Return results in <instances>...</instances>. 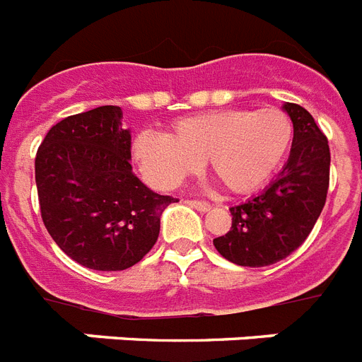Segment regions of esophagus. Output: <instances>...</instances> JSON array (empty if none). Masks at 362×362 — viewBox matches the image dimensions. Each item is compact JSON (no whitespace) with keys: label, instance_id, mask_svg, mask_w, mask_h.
Here are the masks:
<instances>
[{"label":"esophagus","instance_id":"obj_1","mask_svg":"<svg viewBox=\"0 0 362 362\" xmlns=\"http://www.w3.org/2000/svg\"><path fill=\"white\" fill-rule=\"evenodd\" d=\"M187 204H189L190 207H194L196 211H202V213H205V211L211 209V204H207V202H202V199H187Z\"/></svg>","mask_w":362,"mask_h":362}]
</instances>
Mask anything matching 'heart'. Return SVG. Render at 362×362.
Wrapping results in <instances>:
<instances>
[{"instance_id": "heart-1", "label": "heart", "mask_w": 362, "mask_h": 362, "mask_svg": "<svg viewBox=\"0 0 362 362\" xmlns=\"http://www.w3.org/2000/svg\"><path fill=\"white\" fill-rule=\"evenodd\" d=\"M293 123L280 108L211 110L175 119L168 134L141 131L132 155L144 177L172 189L207 158L213 177L231 194H250L269 183L293 144Z\"/></svg>"}]
</instances>
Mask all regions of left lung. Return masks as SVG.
I'll use <instances>...</instances> for the list:
<instances>
[{"label":"left lung","mask_w":362,"mask_h":362,"mask_svg":"<svg viewBox=\"0 0 362 362\" xmlns=\"http://www.w3.org/2000/svg\"><path fill=\"white\" fill-rule=\"evenodd\" d=\"M284 110L296 129L288 163L263 192L230 207V231L213 239L221 256L243 267L273 265L297 250L327 199V138L303 106L286 103Z\"/></svg>","instance_id":"obj_1"}]
</instances>
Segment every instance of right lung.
I'll return each instance as SVG.
<instances>
[{
	"instance_id": "1",
	"label": "right lung",
	"mask_w": 362,
	"mask_h": 362,
	"mask_svg": "<svg viewBox=\"0 0 362 362\" xmlns=\"http://www.w3.org/2000/svg\"><path fill=\"white\" fill-rule=\"evenodd\" d=\"M119 106H99L52 127L35 157L40 216L57 247L95 271L140 262L177 202L147 189L131 166V132Z\"/></svg>"
}]
</instances>
